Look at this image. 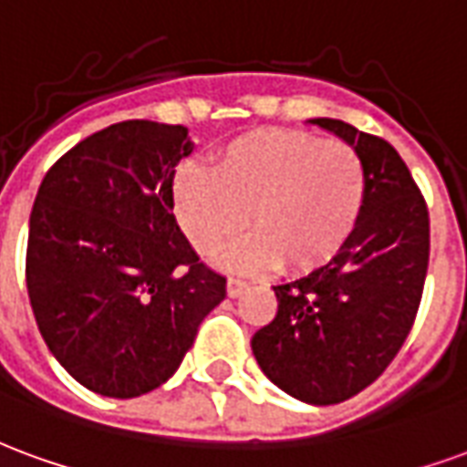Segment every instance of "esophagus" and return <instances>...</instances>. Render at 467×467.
<instances>
[{
  "mask_svg": "<svg viewBox=\"0 0 467 467\" xmlns=\"http://www.w3.org/2000/svg\"><path fill=\"white\" fill-rule=\"evenodd\" d=\"M246 288H248V284L246 281H241V278H229V281H226V291H229L231 298L241 296L244 291H246Z\"/></svg>",
  "mask_w": 467,
  "mask_h": 467,
  "instance_id": "obj_1",
  "label": "esophagus"
}]
</instances>
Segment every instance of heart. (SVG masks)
Returning a JSON list of instances; mask_svg holds the SVG:
<instances>
[{
    "label": "heart",
    "mask_w": 467,
    "mask_h": 467,
    "mask_svg": "<svg viewBox=\"0 0 467 467\" xmlns=\"http://www.w3.org/2000/svg\"><path fill=\"white\" fill-rule=\"evenodd\" d=\"M368 171L358 149L294 129L256 131L231 141L216 171L186 166L173 183V206L199 254L231 248L236 268H285L308 274L348 246L366 209Z\"/></svg>",
    "instance_id": "obj_1"
}]
</instances>
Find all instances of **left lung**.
Returning a JSON list of instances; mask_svg holds the SVG:
<instances>
[{
	"label": "left lung",
	"instance_id": "left-lung-1",
	"mask_svg": "<svg viewBox=\"0 0 467 467\" xmlns=\"http://www.w3.org/2000/svg\"><path fill=\"white\" fill-rule=\"evenodd\" d=\"M363 156L368 196L356 234L331 264L274 285L275 318L256 331L258 366L288 396L333 406L358 396L413 328L431 258V216L406 161L380 136L313 119Z\"/></svg>",
	"mask_w": 467,
	"mask_h": 467
}]
</instances>
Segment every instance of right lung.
Here are the masks:
<instances>
[{
    "label": "right lung",
    "mask_w": 467,
    "mask_h": 467,
    "mask_svg": "<svg viewBox=\"0 0 467 467\" xmlns=\"http://www.w3.org/2000/svg\"><path fill=\"white\" fill-rule=\"evenodd\" d=\"M189 131L119 121L59 156L34 199L26 291L54 358L99 396L136 398L176 373L226 278L173 216Z\"/></svg>",
    "instance_id": "right-lung-1"
}]
</instances>
